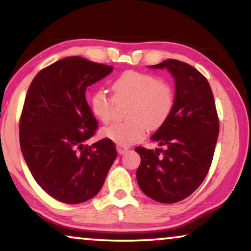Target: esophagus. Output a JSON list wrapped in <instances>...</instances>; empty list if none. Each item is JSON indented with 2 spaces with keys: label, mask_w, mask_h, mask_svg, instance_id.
Returning <instances> with one entry per match:
<instances>
[{
  "label": "esophagus",
  "mask_w": 251,
  "mask_h": 251,
  "mask_svg": "<svg viewBox=\"0 0 251 251\" xmlns=\"http://www.w3.org/2000/svg\"><path fill=\"white\" fill-rule=\"evenodd\" d=\"M116 150H118V153L119 154H125L126 151L129 150V147H126V146H116Z\"/></svg>",
  "instance_id": "1"
}]
</instances>
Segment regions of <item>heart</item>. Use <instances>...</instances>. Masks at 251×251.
<instances>
[{
	"mask_svg": "<svg viewBox=\"0 0 251 251\" xmlns=\"http://www.w3.org/2000/svg\"><path fill=\"white\" fill-rule=\"evenodd\" d=\"M112 90L116 101L130 100L129 121L114 123L101 130V136L120 146L132 145L146 135L147 128L159 129L170 118L175 106V92L171 85L153 74L129 71L113 81ZM114 99L104 90H97L89 97L91 113L101 123L114 118Z\"/></svg>",
	"mask_w": 251,
	"mask_h": 251,
	"instance_id": "b5f03b06",
	"label": "heart"
}]
</instances>
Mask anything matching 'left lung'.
<instances>
[{"mask_svg":"<svg viewBox=\"0 0 251 251\" xmlns=\"http://www.w3.org/2000/svg\"><path fill=\"white\" fill-rule=\"evenodd\" d=\"M152 67L167 68L173 74L175 106L168 121L151 137L163 149H135L140 155L136 177L147 197L175 203L190 197L207 176L219 120L210 84L197 68L176 59Z\"/></svg>","mask_w":251,"mask_h":251,"instance_id":"obj_1","label":"left lung"}]
</instances>
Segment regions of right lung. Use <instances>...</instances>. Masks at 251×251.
<instances>
[{"mask_svg":"<svg viewBox=\"0 0 251 251\" xmlns=\"http://www.w3.org/2000/svg\"><path fill=\"white\" fill-rule=\"evenodd\" d=\"M112 71L67 57L41 70L27 91L19 121L23 156L36 183L64 203L94 198L118 155L107 138L85 145L98 126L85 91Z\"/></svg>","mask_w":251,"mask_h":251,"instance_id":"add662e5","label":"right lung"}]
</instances>
